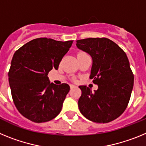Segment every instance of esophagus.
<instances>
[{
  "mask_svg": "<svg viewBox=\"0 0 146 146\" xmlns=\"http://www.w3.org/2000/svg\"><path fill=\"white\" fill-rule=\"evenodd\" d=\"M77 86H74V85H70V88H76Z\"/></svg>",
  "mask_w": 146,
  "mask_h": 146,
  "instance_id": "34e87169",
  "label": "esophagus"
}]
</instances>
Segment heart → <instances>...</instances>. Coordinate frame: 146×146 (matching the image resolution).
<instances>
[{
	"label": "heart",
	"mask_w": 146,
	"mask_h": 146,
	"mask_svg": "<svg viewBox=\"0 0 146 146\" xmlns=\"http://www.w3.org/2000/svg\"><path fill=\"white\" fill-rule=\"evenodd\" d=\"M85 52H78V54H77V55H81V54H84Z\"/></svg>",
	"instance_id": "b5f03b06"
}]
</instances>
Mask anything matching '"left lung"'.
<instances>
[{
	"mask_svg": "<svg viewBox=\"0 0 146 146\" xmlns=\"http://www.w3.org/2000/svg\"><path fill=\"white\" fill-rule=\"evenodd\" d=\"M77 47L88 52L93 60L90 78L98 89L92 92L86 86H79L80 113L87 119L106 123L124 112L134 86V74L126 53L107 38H88L77 41Z\"/></svg>",
	"mask_w": 146,
	"mask_h": 146,
	"instance_id": "8db88e82",
	"label": "left lung"
}]
</instances>
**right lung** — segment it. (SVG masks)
Masks as SVG:
<instances>
[{
	"label": "right lung",
	"mask_w": 146,
	"mask_h": 146,
	"mask_svg": "<svg viewBox=\"0 0 146 146\" xmlns=\"http://www.w3.org/2000/svg\"><path fill=\"white\" fill-rule=\"evenodd\" d=\"M72 42L35 38L13 55L8 74L11 96L18 111L30 121L47 122L61 111L70 87L50 83L47 75L52 69H58Z\"/></svg>",
	"instance_id": "add662e5"
}]
</instances>
